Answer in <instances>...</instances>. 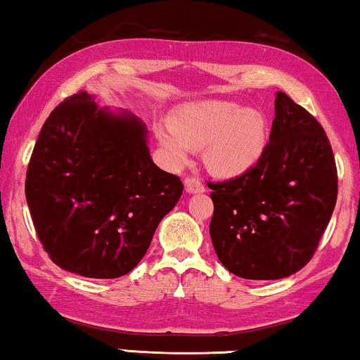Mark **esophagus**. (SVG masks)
<instances>
[{
	"label": "esophagus",
	"instance_id": "34e87169",
	"mask_svg": "<svg viewBox=\"0 0 360 360\" xmlns=\"http://www.w3.org/2000/svg\"><path fill=\"white\" fill-rule=\"evenodd\" d=\"M185 188L188 193H202L206 188L201 184V180L198 176H186L185 179Z\"/></svg>",
	"mask_w": 360,
	"mask_h": 360
}]
</instances>
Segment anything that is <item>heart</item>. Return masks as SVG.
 <instances>
[{
  "instance_id": "b5f03b06",
  "label": "heart",
  "mask_w": 360,
  "mask_h": 360,
  "mask_svg": "<svg viewBox=\"0 0 360 360\" xmlns=\"http://www.w3.org/2000/svg\"><path fill=\"white\" fill-rule=\"evenodd\" d=\"M172 123L155 128L170 159L181 164L195 146H206L207 167L222 176L245 174L266 149L268 128L262 113L233 102L186 103L174 112Z\"/></svg>"
}]
</instances>
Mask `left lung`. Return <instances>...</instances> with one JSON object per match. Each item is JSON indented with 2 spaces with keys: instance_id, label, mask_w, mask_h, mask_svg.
<instances>
[{
  "instance_id": "left-lung-1",
  "label": "left lung",
  "mask_w": 360,
  "mask_h": 360,
  "mask_svg": "<svg viewBox=\"0 0 360 360\" xmlns=\"http://www.w3.org/2000/svg\"><path fill=\"white\" fill-rule=\"evenodd\" d=\"M262 159L245 174L207 181L217 258L243 279H281L314 257L338 198L330 139L310 112L278 92Z\"/></svg>"
}]
</instances>
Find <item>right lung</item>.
<instances>
[{
  "mask_svg": "<svg viewBox=\"0 0 360 360\" xmlns=\"http://www.w3.org/2000/svg\"><path fill=\"white\" fill-rule=\"evenodd\" d=\"M181 193L180 176L150 159L144 124L97 108L86 91L50 113L25 175L30 216L50 259L94 279L136 266Z\"/></svg>",
  "mask_w": 360,
  "mask_h": 360,
  "instance_id": "right-lung-1",
  "label": "right lung"
}]
</instances>
